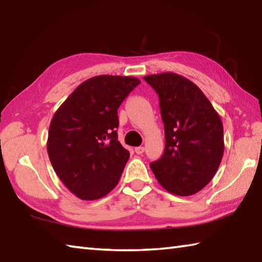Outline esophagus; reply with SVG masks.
<instances>
[{
	"instance_id": "esophagus-1",
	"label": "esophagus",
	"mask_w": 262,
	"mask_h": 262,
	"mask_svg": "<svg viewBox=\"0 0 262 262\" xmlns=\"http://www.w3.org/2000/svg\"><path fill=\"white\" fill-rule=\"evenodd\" d=\"M135 152L137 155H142L144 152V146H137L135 147Z\"/></svg>"
}]
</instances>
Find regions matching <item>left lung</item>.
<instances>
[{
  "label": "left lung",
  "instance_id": "1",
  "mask_svg": "<svg viewBox=\"0 0 262 262\" xmlns=\"http://www.w3.org/2000/svg\"><path fill=\"white\" fill-rule=\"evenodd\" d=\"M159 96L165 128V151L150 164L157 181L168 192L191 196L215 175L225 151L219 113L196 84L165 72L144 77Z\"/></svg>",
  "mask_w": 262,
  "mask_h": 262
}]
</instances>
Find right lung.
Segmentation results:
<instances>
[{"label":"right lung","mask_w":262,"mask_h":262,"mask_svg":"<svg viewBox=\"0 0 262 262\" xmlns=\"http://www.w3.org/2000/svg\"><path fill=\"white\" fill-rule=\"evenodd\" d=\"M141 81L97 75L79 84L51 119L47 150L61 182L82 201L112 191L129 152L118 141V108Z\"/></svg>","instance_id":"right-lung-1"}]
</instances>
